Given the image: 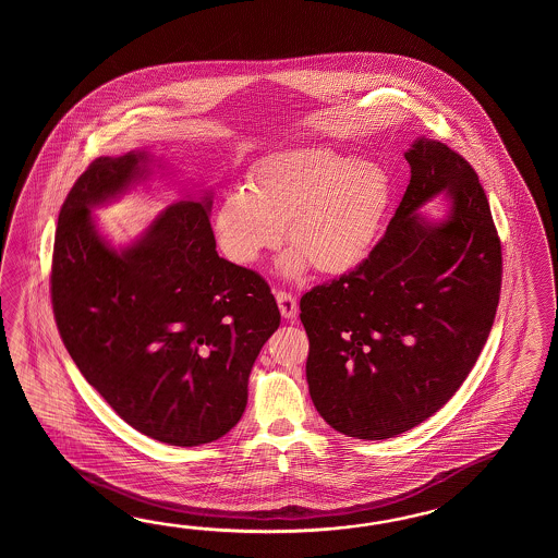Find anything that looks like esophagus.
I'll use <instances>...</instances> for the list:
<instances>
[{
  "mask_svg": "<svg viewBox=\"0 0 558 558\" xmlns=\"http://www.w3.org/2000/svg\"><path fill=\"white\" fill-rule=\"evenodd\" d=\"M275 299H277V305H279V311H281V315H283V319H287V320L295 319V315H296L295 295H291V293H287V291H277V293H275Z\"/></svg>",
  "mask_w": 558,
  "mask_h": 558,
  "instance_id": "esophagus-1",
  "label": "esophagus"
}]
</instances>
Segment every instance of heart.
<instances>
[{"label":"heart","mask_w":558,"mask_h":558,"mask_svg":"<svg viewBox=\"0 0 558 558\" xmlns=\"http://www.w3.org/2000/svg\"><path fill=\"white\" fill-rule=\"evenodd\" d=\"M389 169L325 145L296 147L262 159L247 191L223 197L215 214L219 247L239 265L259 262L281 241L291 250L279 271L293 279L313 265L320 275H343L367 259L391 207Z\"/></svg>","instance_id":"heart-1"}]
</instances>
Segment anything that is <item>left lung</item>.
Segmentation results:
<instances>
[{
    "label": "left lung",
    "instance_id": "obj_1",
    "mask_svg": "<svg viewBox=\"0 0 558 558\" xmlns=\"http://www.w3.org/2000/svg\"><path fill=\"white\" fill-rule=\"evenodd\" d=\"M411 181L367 259L301 296L308 392L335 430L391 439L435 415L471 373L493 327L502 253L473 167L418 137ZM442 194L445 220L417 207Z\"/></svg>",
    "mask_w": 558,
    "mask_h": 558
}]
</instances>
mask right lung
<instances>
[{
	"mask_svg": "<svg viewBox=\"0 0 558 558\" xmlns=\"http://www.w3.org/2000/svg\"><path fill=\"white\" fill-rule=\"evenodd\" d=\"M154 173L147 151L99 157L61 207L51 305L87 383L128 425L175 447L235 427L255 359L281 315L262 275L217 255L211 193L155 217L116 250L92 209Z\"/></svg>",
	"mask_w": 558,
	"mask_h": 558,
	"instance_id": "1",
	"label": "right lung"
}]
</instances>
